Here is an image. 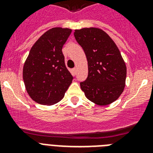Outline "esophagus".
<instances>
[{
	"label": "esophagus",
	"instance_id": "esophagus-1",
	"mask_svg": "<svg viewBox=\"0 0 153 153\" xmlns=\"http://www.w3.org/2000/svg\"><path fill=\"white\" fill-rule=\"evenodd\" d=\"M73 70H74V72L75 73V74L76 73V68H74V69H73Z\"/></svg>",
	"mask_w": 153,
	"mask_h": 153
}]
</instances>
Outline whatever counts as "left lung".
Returning <instances> with one entry per match:
<instances>
[{
    "mask_svg": "<svg viewBox=\"0 0 153 153\" xmlns=\"http://www.w3.org/2000/svg\"><path fill=\"white\" fill-rule=\"evenodd\" d=\"M74 36L88 62V76L80 83L89 100L99 106L116 101L125 88L126 67L118 47L102 30H75Z\"/></svg>",
    "mask_w": 153,
    "mask_h": 153,
    "instance_id": "left-lung-1",
    "label": "left lung"
}]
</instances>
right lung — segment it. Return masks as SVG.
<instances>
[{"label": "right lung", "mask_w": 153, "mask_h": 153, "mask_svg": "<svg viewBox=\"0 0 153 153\" xmlns=\"http://www.w3.org/2000/svg\"><path fill=\"white\" fill-rule=\"evenodd\" d=\"M71 32L69 28L53 27L31 47L23 68V79L27 92L37 103H56L72 83L74 76L66 67L62 52Z\"/></svg>", "instance_id": "right-lung-1"}]
</instances>
